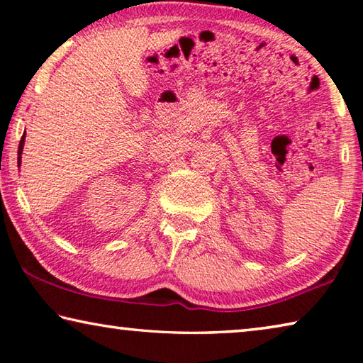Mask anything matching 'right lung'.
I'll return each instance as SVG.
<instances>
[{"label": "right lung", "mask_w": 363, "mask_h": 363, "mask_svg": "<svg viewBox=\"0 0 363 363\" xmlns=\"http://www.w3.org/2000/svg\"><path fill=\"white\" fill-rule=\"evenodd\" d=\"M23 143H26V133H23V136H22V139H21V144H19V152H17V163H19V167H21V160H22V150H23Z\"/></svg>", "instance_id": "right-lung-1"}]
</instances>
